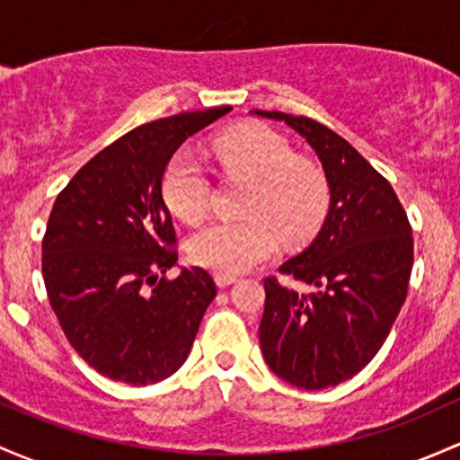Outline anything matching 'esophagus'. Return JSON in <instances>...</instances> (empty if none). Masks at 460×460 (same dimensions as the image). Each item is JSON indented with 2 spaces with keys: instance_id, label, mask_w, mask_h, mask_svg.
<instances>
[{
  "instance_id": "obj_1",
  "label": "esophagus",
  "mask_w": 460,
  "mask_h": 460,
  "mask_svg": "<svg viewBox=\"0 0 460 460\" xmlns=\"http://www.w3.org/2000/svg\"><path fill=\"white\" fill-rule=\"evenodd\" d=\"M234 282H238V278H235V275H222V273L216 275V284L220 288L231 287V284H234Z\"/></svg>"
}]
</instances>
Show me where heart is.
Instances as JSON below:
<instances>
[{
	"label": "heart",
	"instance_id": "1",
	"mask_svg": "<svg viewBox=\"0 0 460 460\" xmlns=\"http://www.w3.org/2000/svg\"><path fill=\"white\" fill-rule=\"evenodd\" d=\"M217 165L251 182L244 217L217 220L187 244L191 262L222 275H238L270 258L278 235L299 244L313 235L328 205V187L313 163L293 156L291 145L264 125H244L214 143ZM163 198L181 220L200 222L209 211L211 181L205 167L181 152L163 173Z\"/></svg>",
	"mask_w": 460,
	"mask_h": 460
}]
</instances>
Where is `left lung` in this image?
Here are the masks:
<instances>
[{"mask_svg": "<svg viewBox=\"0 0 460 460\" xmlns=\"http://www.w3.org/2000/svg\"><path fill=\"white\" fill-rule=\"evenodd\" d=\"M253 112L306 138L331 190L317 238L279 267L311 291L264 279L260 346L287 384L331 388L366 368L384 346L408 295L412 226L393 185L340 134L308 116Z\"/></svg>", "mask_w": 460, "mask_h": 460, "instance_id": "left-lung-1", "label": "left lung"}]
</instances>
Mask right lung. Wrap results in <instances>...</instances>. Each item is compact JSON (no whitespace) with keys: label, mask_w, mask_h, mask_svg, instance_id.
<instances>
[{"label":"right lung","mask_w":460,"mask_h":460,"mask_svg":"<svg viewBox=\"0 0 460 460\" xmlns=\"http://www.w3.org/2000/svg\"><path fill=\"white\" fill-rule=\"evenodd\" d=\"M229 105L152 120L90 158L57 196L41 243L48 299L70 346L96 372L147 385L190 355L216 282L176 279V231L163 198L169 158Z\"/></svg>","instance_id":"add662e5"}]
</instances>
